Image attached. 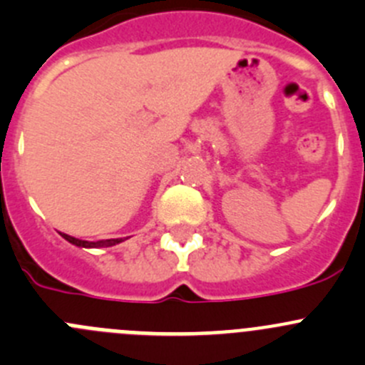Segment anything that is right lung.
<instances>
[{"instance_id":"obj_1","label":"right lung","mask_w":365,"mask_h":365,"mask_svg":"<svg viewBox=\"0 0 365 365\" xmlns=\"http://www.w3.org/2000/svg\"><path fill=\"white\" fill-rule=\"evenodd\" d=\"M67 242L74 244V246H80V247H110L115 246V244L123 242V239H107V240H96V242H88V240H81L76 239V237H71L67 233H60Z\"/></svg>"}]
</instances>
